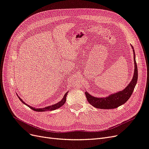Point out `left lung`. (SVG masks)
<instances>
[{
	"mask_svg": "<svg viewBox=\"0 0 149 149\" xmlns=\"http://www.w3.org/2000/svg\"><path fill=\"white\" fill-rule=\"evenodd\" d=\"M134 53V73L132 79L128 86L125 87L123 91H120L114 94H112L106 97H96L91 96L88 92L86 91L85 94L86 96L88 102L93 106L98 109H111L117 108L123 105V104L127 101L130 97L131 96L135 86L137 82L138 79V70L136 61V55L133 47L131 45Z\"/></svg>",
	"mask_w": 149,
	"mask_h": 149,
	"instance_id": "8db88e82",
	"label": "left lung"
}]
</instances>
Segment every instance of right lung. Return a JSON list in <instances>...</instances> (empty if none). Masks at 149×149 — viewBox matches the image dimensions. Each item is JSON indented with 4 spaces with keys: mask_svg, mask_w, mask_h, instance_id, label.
<instances>
[{
    "mask_svg": "<svg viewBox=\"0 0 149 149\" xmlns=\"http://www.w3.org/2000/svg\"><path fill=\"white\" fill-rule=\"evenodd\" d=\"M67 94H68V92L66 93H65V96H63V97L62 100L58 102V103L55 104H53V105H52V106H47V107H43V108H35L32 106H30L28 104H26V103H25V102H24V101L22 100V99L18 96V97H19V100L21 101V102H22V103H24V104H25L26 106H27L28 107H29L30 109H31L32 110L35 111H37V112H43V111H53V110H55L56 109H58V108L61 107L66 102V96H67Z\"/></svg>",
    "mask_w": 149,
    "mask_h": 149,
    "instance_id": "1",
    "label": "right lung"
}]
</instances>
